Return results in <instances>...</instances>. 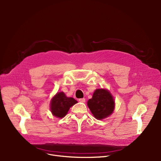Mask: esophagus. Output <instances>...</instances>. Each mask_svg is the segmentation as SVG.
<instances>
[{"instance_id":"1","label":"esophagus","mask_w":161,"mask_h":161,"mask_svg":"<svg viewBox=\"0 0 161 161\" xmlns=\"http://www.w3.org/2000/svg\"><path fill=\"white\" fill-rule=\"evenodd\" d=\"M79 102H80V103H85V102H86V99L84 98H80V99H79Z\"/></svg>"}]
</instances>
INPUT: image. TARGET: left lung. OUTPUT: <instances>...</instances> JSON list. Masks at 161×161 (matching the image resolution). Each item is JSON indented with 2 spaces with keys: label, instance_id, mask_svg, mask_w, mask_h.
I'll use <instances>...</instances> for the list:
<instances>
[{
  "label": "left lung",
  "instance_id": "1",
  "mask_svg": "<svg viewBox=\"0 0 161 161\" xmlns=\"http://www.w3.org/2000/svg\"><path fill=\"white\" fill-rule=\"evenodd\" d=\"M87 106L97 119H103L110 115L115 108L114 99L108 90L97 89L92 98L87 102Z\"/></svg>",
  "mask_w": 161,
  "mask_h": 161
}]
</instances>
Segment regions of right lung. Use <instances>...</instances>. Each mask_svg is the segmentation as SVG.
Here are the masks:
<instances>
[{
    "label": "right lung",
    "instance_id": "obj_1",
    "mask_svg": "<svg viewBox=\"0 0 161 161\" xmlns=\"http://www.w3.org/2000/svg\"><path fill=\"white\" fill-rule=\"evenodd\" d=\"M77 103L74 98L67 97L64 92H59L51 100L50 110L56 117L63 118L67 114L70 108Z\"/></svg>",
    "mask_w": 161,
    "mask_h": 161
}]
</instances>
